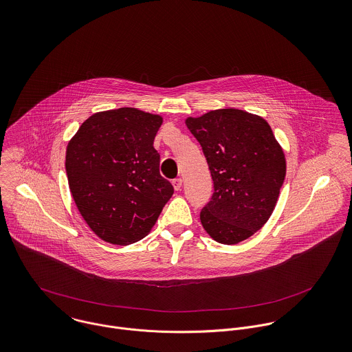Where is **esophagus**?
Returning a JSON list of instances; mask_svg holds the SVG:
<instances>
[{
	"mask_svg": "<svg viewBox=\"0 0 352 352\" xmlns=\"http://www.w3.org/2000/svg\"><path fill=\"white\" fill-rule=\"evenodd\" d=\"M173 186H174V189H175L177 192L181 190V188H182V179H181V178L174 179V181H173Z\"/></svg>",
	"mask_w": 352,
	"mask_h": 352,
	"instance_id": "34e87169",
	"label": "esophagus"
}]
</instances>
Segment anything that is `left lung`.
<instances>
[{
	"instance_id": "left-lung-1",
	"label": "left lung",
	"mask_w": 352,
	"mask_h": 352,
	"mask_svg": "<svg viewBox=\"0 0 352 352\" xmlns=\"http://www.w3.org/2000/svg\"><path fill=\"white\" fill-rule=\"evenodd\" d=\"M185 124L200 142L213 179L201 224L213 241L236 245L275 210L285 177L284 151L270 124L243 110H211Z\"/></svg>"
}]
</instances>
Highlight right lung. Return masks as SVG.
<instances>
[{
	"mask_svg": "<svg viewBox=\"0 0 352 352\" xmlns=\"http://www.w3.org/2000/svg\"><path fill=\"white\" fill-rule=\"evenodd\" d=\"M162 124V116L135 107L106 110L88 117L68 142L72 197L104 242L126 246L142 239L174 193L153 148Z\"/></svg>",
	"mask_w": 352,
	"mask_h": 352,
	"instance_id": "1",
	"label": "right lung"
}]
</instances>
